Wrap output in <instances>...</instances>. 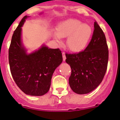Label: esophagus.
<instances>
[{"mask_svg": "<svg viewBox=\"0 0 120 120\" xmlns=\"http://www.w3.org/2000/svg\"><path fill=\"white\" fill-rule=\"evenodd\" d=\"M62 57H63V60L65 61V60H66V56H65V54L64 52L62 53Z\"/></svg>", "mask_w": 120, "mask_h": 120, "instance_id": "esophagus-1", "label": "esophagus"}]
</instances>
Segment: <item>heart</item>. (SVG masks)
<instances>
[{
  "instance_id": "1",
  "label": "heart",
  "mask_w": 120,
  "mask_h": 120,
  "mask_svg": "<svg viewBox=\"0 0 120 120\" xmlns=\"http://www.w3.org/2000/svg\"><path fill=\"white\" fill-rule=\"evenodd\" d=\"M92 34V28L90 25L75 19L62 21L56 27V31H52L54 39L58 42L60 38L68 37L66 46L73 52H79L85 49Z\"/></svg>"
}]
</instances>
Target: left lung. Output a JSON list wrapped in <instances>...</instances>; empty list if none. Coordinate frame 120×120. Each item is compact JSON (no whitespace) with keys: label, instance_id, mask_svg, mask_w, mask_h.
Instances as JSON below:
<instances>
[{"label":"left lung","instance_id":"obj_1","mask_svg":"<svg viewBox=\"0 0 120 120\" xmlns=\"http://www.w3.org/2000/svg\"><path fill=\"white\" fill-rule=\"evenodd\" d=\"M94 27L92 40L83 51L66 55V62L72 69L69 86L79 94H87L98 87L107 68L109 51L105 35L96 22Z\"/></svg>","mask_w":120,"mask_h":120}]
</instances>
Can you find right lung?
<instances>
[{
	"instance_id": "add662e5",
	"label": "right lung",
	"mask_w": 120,
	"mask_h": 120,
	"mask_svg": "<svg viewBox=\"0 0 120 120\" xmlns=\"http://www.w3.org/2000/svg\"><path fill=\"white\" fill-rule=\"evenodd\" d=\"M29 17L24 16L14 31L9 50V65L20 89L28 95L40 96L49 90L52 75L62 62V55L60 49L49 48L44 44L32 52H27L22 42V27Z\"/></svg>"
}]
</instances>
